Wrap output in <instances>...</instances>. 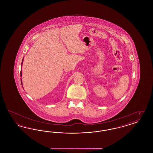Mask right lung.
<instances>
[{"mask_svg":"<svg viewBox=\"0 0 153 153\" xmlns=\"http://www.w3.org/2000/svg\"><path fill=\"white\" fill-rule=\"evenodd\" d=\"M23 60H22V63H23ZM21 77H22V70L21 71ZM21 84H22V79H21Z\"/></svg>","mask_w":153,"mask_h":153,"instance_id":"1","label":"right lung"}]
</instances>
